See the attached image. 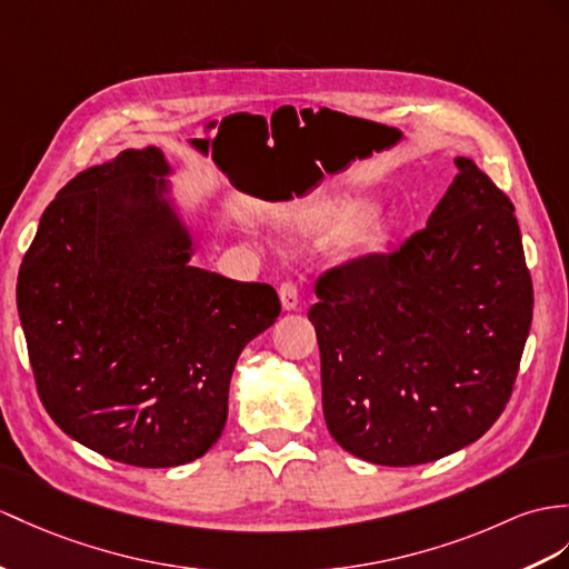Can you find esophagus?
Wrapping results in <instances>:
<instances>
[{"label":"esophagus","instance_id":"esophagus-1","mask_svg":"<svg viewBox=\"0 0 569 569\" xmlns=\"http://www.w3.org/2000/svg\"><path fill=\"white\" fill-rule=\"evenodd\" d=\"M280 301L284 311H295L299 307V289L292 282L280 284Z\"/></svg>","mask_w":569,"mask_h":569}]
</instances>
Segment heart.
I'll return each instance as SVG.
<instances>
[{
	"label": "heart",
	"mask_w": 569,
	"mask_h": 569,
	"mask_svg": "<svg viewBox=\"0 0 569 569\" xmlns=\"http://www.w3.org/2000/svg\"><path fill=\"white\" fill-rule=\"evenodd\" d=\"M373 207L371 200H338V202H330L323 204L321 210H316L309 217V231L316 233V237H323V239H332V237H345V233L357 231L359 227H365L367 221L371 219ZM369 248L373 251H379L386 243H389V231L383 227H377L369 233Z\"/></svg>",
	"instance_id": "1"
}]
</instances>
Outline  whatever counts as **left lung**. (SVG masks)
I'll return each mask as SVG.
<instances>
[{
	"instance_id": "8db88e82",
	"label": "left lung",
	"mask_w": 569,
	"mask_h": 569,
	"mask_svg": "<svg viewBox=\"0 0 569 569\" xmlns=\"http://www.w3.org/2000/svg\"><path fill=\"white\" fill-rule=\"evenodd\" d=\"M456 166L422 231L316 282L328 432L369 463L418 466L473 445L515 389L533 316L515 204L476 161Z\"/></svg>"
}]
</instances>
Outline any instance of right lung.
Returning <instances> with one entry per match:
<instances>
[{"instance_id":"add662e5","label":"right lung","mask_w":569,"mask_h":569,"mask_svg":"<svg viewBox=\"0 0 569 569\" xmlns=\"http://www.w3.org/2000/svg\"><path fill=\"white\" fill-rule=\"evenodd\" d=\"M159 147L81 171L40 217L17 307L50 418L128 466L200 459L221 437L241 350L280 316L270 284L190 266Z\"/></svg>"}]
</instances>
